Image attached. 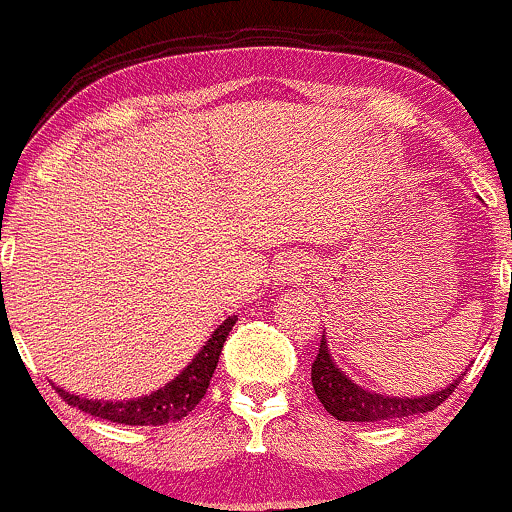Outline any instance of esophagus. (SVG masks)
I'll list each match as a JSON object with an SVG mask.
<instances>
[{"mask_svg": "<svg viewBox=\"0 0 512 512\" xmlns=\"http://www.w3.org/2000/svg\"><path fill=\"white\" fill-rule=\"evenodd\" d=\"M296 277H299V267H296V265H284L282 269H279V274H277V282H282V284H289V282H294Z\"/></svg>", "mask_w": 512, "mask_h": 512, "instance_id": "1", "label": "esophagus"}]
</instances>
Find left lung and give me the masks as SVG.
Returning <instances> with one entry per match:
<instances>
[{"label":"left lung","mask_w":512,"mask_h":512,"mask_svg":"<svg viewBox=\"0 0 512 512\" xmlns=\"http://www.w3.org/2000/svg\"><path fill=\"white\" fill-rule=\"evenodd\" d=\"M462 379L464 374L459 376V379H454L447 389L430 393V396H381V393L362 389V386H357L350 376L340 372L338 364L330 357L325 335L320 338L318 355L313 359L311 367L313 391H316L318 401L323 403V408L333 415V418L345 420V423H379V420H396L408 418V415L430 413L435 411L442 401H447V398L452 396V391L457 389Z\"/></svg>","instance_id":"obj_1"}]
</instances>
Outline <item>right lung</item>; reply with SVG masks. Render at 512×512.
Listing matches in <instances>:
<instances>
[{
	"label": "right lung",
	"mask_w": 512,
	"mask_h": 512,
	"mask_svg": "<svg viewBox=\"0 0 512 512\" xmlns=\"http://www.w3.org/2000/svg\"><path fill=\"white\" fill-rule=\"evenodd\" d=\"M235 316H230L213 330V335L201 347L189 367L184 372L174 376L167 386L150 393V396L133 398V401H92V398H80L75 393L63 391L55 386L60 398H65L72 408L94 415V418L111 420V423L123 425H167L174 420H182L189 411H194L196 403L204 398L206 389L211 384V376L216 372L218 357H221L223 342H226L228 333L233 330Z\"/></svg>",
	"instance_id": "1"
}]
</instances>
